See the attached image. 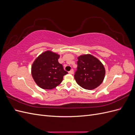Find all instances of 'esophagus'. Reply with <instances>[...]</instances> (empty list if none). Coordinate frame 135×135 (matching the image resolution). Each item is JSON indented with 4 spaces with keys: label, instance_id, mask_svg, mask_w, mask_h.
Masks as SVG:
<instances>
[{
    "label": "esophagus",
    "instance_id": "34e87169",
    "mask_svg": "<svg viewBox=\"0 0 135 135\" xmlns=\"http://www.w3.org/2000/svg\"><path fill=\"white\" fill-rule=\"evenodd\" d=\"M69 74H73V73H74V70H73V69H71L70 71H69Z\"/></svg>",
    "mask_w": 135,
    "mask_h": 135
}]
</instances>
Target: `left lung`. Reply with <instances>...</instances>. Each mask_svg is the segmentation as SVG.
<instances>
[{"label": "left lung", "mask_w": 135, "mask_h": 135, "mask_svg": "<svg viewBox=\"0 0 135 135\" xmlns=\"http://www.w3.org/2000/svg\"><path fill=\"white\" fill-rule=\"evenodd\" d=\"M77 70L74 78L80 87L91 90L103 82L105 70L104 65L97 58L91 55H84L78 57Z\"/></svg>", "instance_id": "obj_1"}]
</instances>
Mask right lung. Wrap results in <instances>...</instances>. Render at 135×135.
<instances>
[{"label":"right lung","mask_w":135,"mask_h":135,"mask_svg":"<svg viewBox=\"0 0 135 135\" xmlns=\"http://www.w3.org/2000/svg\"><path fill=\"white\" fill-rule=\"evenodd\" d=\"M60 56L48 51L36 59L31 67L32 76L39 87L51 89L59 85L68 74L58 59Z\"/></svg>","instance_id":"add662e5"}]
</instances>
